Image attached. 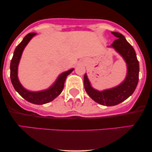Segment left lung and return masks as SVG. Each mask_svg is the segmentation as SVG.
Masks as SVG:
<instances>
[{"label": "left lung", "instance_id": "left-lung-1", "mask_svg": "<svg viewBox=\"0 0 152 152\" xmlns=\"http://www.w3.org/2000/svg\"><path fill=\"white\" fill-rule=\"evenodd\" d=\"M112 34L117 39L115 40L111 46L121 54L127 64L128 71L125 81L116 88L99 91L91 86L86 74L83 78L84 88L88 96L96 102L107 106L117 105L128 99L135 91L139 81V64L134 48L122 34L116 32H112Z\"/></svg>", "mask_w": 152, "mask_h": 152}]
</instances>
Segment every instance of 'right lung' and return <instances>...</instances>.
Returning a JSON list of instances; mask_svg holds the SVG:
<instances>
[{"mask_svg":"<svg viewBox=\"0 0 152 152\" xmlns=\"http://www.w3.org/2000/svg\"><path fill=\"white\" fill-rule=\"evenodd\" d=\"M35 35H36V33H30V34H27L21 42L16 46L14 53H13V58L10 61V76L11 83L14 87L15 90L23 98L28 102L32 103V104H43L53 101L56 97L58 96L59 94L61 93L63 89H64V82H65L66 77L74 69H71V70L66 71V72L61 74L57 81H56V83L50 87L49 89L39 92H31L26 90L20 85V82L18 81V76H17L18 65L24 48Z\"/></svg>","mask_w":152,"mask_h":152,"instance_id":"obj_1","label":"right lung"}]
</instances>
